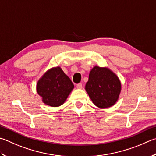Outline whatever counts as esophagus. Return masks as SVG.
Returning a JSON list of instances; mask_svg holds the SVG:
<instances>
[{"label":"esophagus","mask_w":156,"mask_h":156,"mask_svg":"<svg viewBox=\"0 0 156 156\" xmlns=\"http://www.w3.org/2000/svg\"><path fill=\"white\" fill-rule=\"evenodd\" d=\"M76 87L78 88V89H82L83 88V84L82 83H78L76 84Z\"/></svg>","instance_id":"esophagus-1"}]
</instances>
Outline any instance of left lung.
I'll return each mask as SVG.
<instances>
[{
    "label": "left lung",
    "instance_id": "1",
    "mask_svg": "<svg viewBox=\"0 0 156 156\" xmlns=\"http://www.w3.org/2000/svg\"><path fill=\"white\" fill-rule=\"evenodd\" d=\"M85 89L95 106L105 108L114 105L117 101L121 83L109 69L95 66L90 72Z\"/></svg>",
    "mask_w": 156,
    "mask_h": 156
}]
</instances>
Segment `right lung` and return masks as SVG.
I'll return each mask as SVG.
<instances>
[{
    "label": "right lung",
    "instance_id": "right-lung-1",
    "mask_svg": "<svg viewBox=\"0 0 156 156\" xmlns=\"http://www.w3.org/2000/svg\"><path fill=\"white\" fill-rule=\"evenodd\" d=\"M73 87L70 78L57 67L45 73L38 81L37 90L45 104L57 107L65 102Z\"/></svg>",
    "mask_w": 156,
    "mask_h": 156
}]
</instances>
